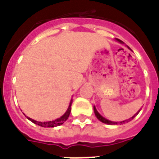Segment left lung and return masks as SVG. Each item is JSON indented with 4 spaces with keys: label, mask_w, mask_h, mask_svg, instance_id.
<instances>
[{
    "label": "left lung",
    "mask_w": 159,
    "mask_h": 159,
    "mask_svg": "<svg viewBox=\"0 0 159 159\" xmlns=\"http://www.w3.org/2000/svg\"><path fill=\"white\" fill-rule=\"evenodd\" d=\"M117 41H118V42H121V43H122V41H120V40H118V39H117ZM127 47H128V46H127ZM128 48L130 49V47H128ZM140 110H139V111H138L137 113H136V114H135V115H134L133 117H131V118H129V119H127V120H125V121H122V122H119V124H123V123H126V122H130V121H131V119H133L134 117H135V115H137V114H138V113H139V112H140ZM94 112H95V116H96V117H97L98 119L100 120V122H104V123H106V124H109V125L117 124V122H111V121H109V120L105 119V118H104V117H102V116L100 115V113H98V111L96 110V109H95V106H94Z\"/></svg>",
    "instance_id": "8db88e82"
}]
</instances>
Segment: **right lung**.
<instances>
[{"label":"right lung","mask_w":159,"mask_h":159,"mask_svg":"<svg viewBox=\"0 0 159 159\" xmlns=\"http://www.w3.org/2000/svg\"><path fill=\"white\" fill-rule=\"evenodd\" d=\"M72 102H73V100H71L70 104H69V106H68V109H67L66 113H64V115L62 116V117H60L59 118H58V119L56 120H54V121L42 122H37V121H35V120L32 119V118L27 117V116H25V117H27V118H28V120H30L31 122H33V123H35V124L39 125V126H43V127H55V126H60V125L63 124V123H64L67 119H68V117H69V114H70V112H71V105H72Z\"/></svg>","instance_id":"obj_1"}]
</instances>
